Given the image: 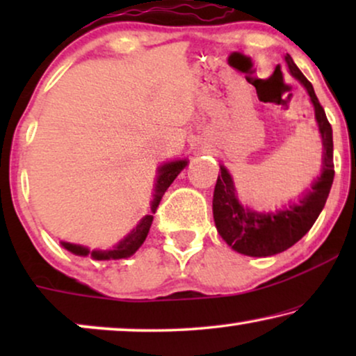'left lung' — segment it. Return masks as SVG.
<instances>
[{"label": "left lung", "mask_w": 356, "mask_h": 356, "mask_svg": "<svg viewBox=\"0 0 356 356\" xmlns=\"http://www.w3.org/2000/svg\"><path fill=\"white\" fill-rule=\"evenodd\" d=\"M284 60L290 74L305 86L314 106V118L323 140V168L319 177L311 183V188L301 193L298 202H289V206L279 211L257 212L240 202L230 172L220 165V175L213 189V222L223 241L232 246V250L252 257L279 254L300 241L324 209L334 181L332 128L311 82L290 55H285Z\"/></svg>", "instance_id": "1"}]
</instances>
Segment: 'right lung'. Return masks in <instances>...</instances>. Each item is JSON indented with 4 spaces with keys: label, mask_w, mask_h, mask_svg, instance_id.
<instances>
[{
    "label": "right lung",
    "mask_w": 356,
    "mask_h": 356,
    "mask_svg": "<svg viewBox=\"0 0 356 356\" xmlns=\"http://www.w3.org/2000/svg\"><path fill=\"white\" fill-rule=\"evenodd\" d=\"M188 165L186 159H179V160H172V162H165L163 165H160L157 170V179H155V186H154V194H152V201H150V213L144 216L138 222L133 230H131L128 235H126L123 240H120L116 245L111 248V250H89L87 246L82 245H74V243H66L61 241V246L67 250L72 254L76 256H90L92 259L95 261H110V259H126V257L133 256L136 251L143 246V243L147 238V233L150 230V225H152L154 220V213L157 211L160 199L167 191L170 184L175 181V178L181 173V170Z\"/></svg>",
    "instance_id": "1"
}]
</instances>
